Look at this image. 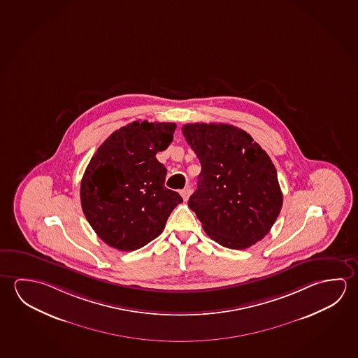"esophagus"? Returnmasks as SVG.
Here are the masks:
<instances>
[{"mask_svg":"<svg viewBox=\"0 0 358 358\" xmlns=\"http://www.w3.org/2000/svg\"><path fill=\"white\" fill-rule=\"evenodd\" d=\"M191 194H192V188L191 187H186L183 188L181 191V196L182 199H183V201H187L188 197L191 196Z\"/></svg>","mask_w":358,"mask_h":358,"instance_id":"1","label":"esophagus"}]
</instances>
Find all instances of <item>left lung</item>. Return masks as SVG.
Wrapping results in <instances>:
<instances>
[{
	"label": "left lung",
	"instance_id": "obj_1",
	"mask_svg": "<svg viewBox=\"0 0 358 358\" xmlns=\"http://www.w3.org/2000/svg\"><path fill=\"white\" fill-rule=\"evenodd\" d=\"M182 134L201 164L188 207L221 246L245 250L270 232L282 208L270 156L246 131L226 123H187Z\"/></svg>",
	"mask_w": 358,
	"mask_h": 358
}]
</instances>
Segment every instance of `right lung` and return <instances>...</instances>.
<instances>
[{"mask_svg":"<svg viewBox=\"0 0 358 358\" xmlns=\"http://www.w3.org/2000/svg\"><path fill=\"white\" fill-rule=\"evenodd\" d=\"M176 124L129 123L115 131L90 161L81 206L101 240L120 251L146 246L164 231L181 196L164 187L167 170L156 153L170 146Z\"/></svg>","mask_w":358,"mask_h":358,"instance_id":"obj_1","label":"right lung"}]
</instances>
